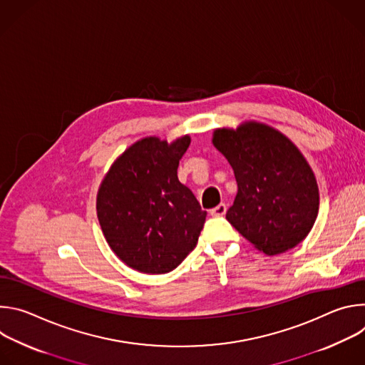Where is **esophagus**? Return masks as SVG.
<instances>
[{
    "label": "esophagus",
    "mask_w": 365,
    "mask_h": 365,
    "mask_svg": "<svg viewBox=\"0 0 365 365\" xmlns=\"http://www.w3.org/2000/svg\"><path fill=\"white\" fill-rule=\"evenodd\" d=\"M225 214H227V205L225 203H220L218 206L214 207V210H211L212 217H224Z\"/></svg>",
    "instance_id": "34e87169"
}]
</instances>
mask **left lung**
<instances>
[{"label":"left lung","instance_id":"8db88e82","mask_svg":"<svg viewBox=\"0 0 365 365\" xmlns=\"http://www.w3.org/2000/svg\"><path fill=\"white\" fill-rule=\"evenodd\" d=\"M212 143L238 185L228 222L267 255L297 245L319 210L317 179L302 153L283 134L257 123L217 130Z\"/></svg>","mask_w":365,"mask_h":365}]
</instances>
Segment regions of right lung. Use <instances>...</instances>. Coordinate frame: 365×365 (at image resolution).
<instances>
[{"mask_svg":"<svg viewBox=\"0 0 365 365\" xmlns=\"http://www.w3.org/2000/svg\"><path fill=\"white\" fill-rule=\"evenodd\" d=\"M187 135L172 144L147 137L113 165L98 197V220L113 251L131 269L163 274L196 247L206 212L178 179Z\"/></svg>","mask_w":365,"mask_h":365,"instance_id":"obj_1","label":"right lung"}]
</instances>
